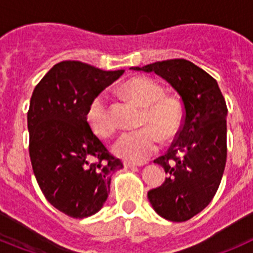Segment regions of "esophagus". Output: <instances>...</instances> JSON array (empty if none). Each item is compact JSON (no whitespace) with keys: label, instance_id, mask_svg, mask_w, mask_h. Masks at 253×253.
Here are the masks:
<instances>
[{"label":"esophagus","instance_id":"esophagus-1","mask_svg":"<svg viewBox=\"0 0 253 253\" xmlns=\"http://www.w3.org/2000/svg\"><path fill=\"white\" fill-rule=\"evenodd\" d=\"M143 163H135V162H130V161H124V167L126 169H131V167H137V166H142Z\"/></svg>","mask_w":253,"mask_h":253}]
</instances>
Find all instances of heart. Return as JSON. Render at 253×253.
Masks as SVG:
<instances>
[{
  "instance_id": "b5f03b06",
  "label": "heart",
  "mask_w": 253,
  "mask_h": 253,
  "mask_svg": "<svg viewBox=\"0 0 253 253\" xmlns=\"http://www.w3.org/2000/svg\"><path fill=\"white\" fill-rule=\"evenodd\" d=\"M123 91L143 106L139 119L143 126L123 133L114 144V152L126 161L144 162L157 152L161 139L169 142L177 137L184 124V106L176 96L165 95L162 84L146 76L129 78ZM86 122L99 137L110 138L115 133L116 124L102 93L87 106Z\"/></svg>"
}]
</instances>
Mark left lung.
<instances>
[{"mask_svg": "<svg viewBox=\"0 0 253 253\" xmlns=\"http://www.w3.org/2000/svg\"><path fill=\"white\" fill-rule=\"evenodd\" d=\"M135 71L165 78L181 97L184 124L166 154L154 162L167 173L148 191L156 213L171 222H186L208 207L227 161V104L209 73L186 59L161 60Z\"/></svg>", "mask_w": 253, "mask_h": 253, "instance_id": "obj_1", "label": "left lung"}]
</instances>
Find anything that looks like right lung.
Masks as SVG:
<instances>
[{"label": "right lung", "mask_w": 253, "mask_h": 253, "mask_svg": "<svg viewBox=\"0 0 253 253\" xmlns=\"http://www.w3.org/2000/svg\"><path fill=\"white\" fill-rule=\"evenodd\" d=\"M124 73L63 60L35 86L28 111L29 154L45 199L66 215L82 219L102 208L122 160L88 126L91 100Z\"/></svg>", "instance_id": "obj_1"}]
</instances>
